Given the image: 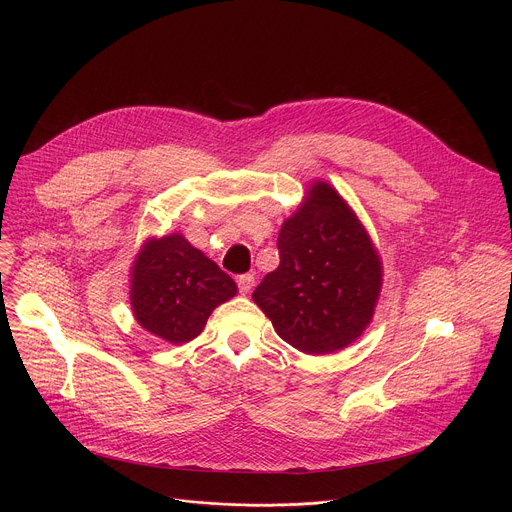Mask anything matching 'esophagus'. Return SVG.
I'll return each instance as SVG.
<instances>
[{
    "label": "esophagus",
    "mask_w": 512,
    "mask_h": 512,
    "mask_svg": "<svg viewBox=\"0 0 512 512\" xmlns=\"http://www.w3.org/2000/svg\"><path fill=\"white\" fill-rule=\"evenodd\" d=\"M237 285H239V291L241 294H249V291L253 289L255 285V275L253 273H243L237 277Z\"/></svg>",
    "instance_id": "obj_1"
}]
</instances>
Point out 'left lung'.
<instances>
[{"label":"left lung","instance_id":"obj_1","mask_svg":"<svg viewBox=\"0 0 512 512\" xmlns=\"http://www.w3.org/2000/svg\"><path fill=\"white\" fill-rule=\"evenodd\" d=\"M279 267L255 287L253 300L294 348L326 354L356 340L373 318L381 261L340 194L318 182L283 223Z\"/></svg>","mask_w":512,"mask_h":512}]
</instances>
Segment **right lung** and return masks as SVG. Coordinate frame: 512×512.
Wrapping results in <instances>:
<instances>
[{"instance_id":"add662e5","label":"right lung","mask_w":512,"mask_h":512,"mask_svg":"<svg viewBox=\"0 0 512 512\" xmlns=\"http://www.w3.org/2000/svg\"><path fill=\"white\" fill-rule=\"evenodd\" d=\"M237 294V283L182 235L145 243L131 271L135 320L172 344L196 338L212 310Z\"/></svg>"}]
</instances>
